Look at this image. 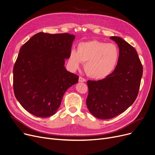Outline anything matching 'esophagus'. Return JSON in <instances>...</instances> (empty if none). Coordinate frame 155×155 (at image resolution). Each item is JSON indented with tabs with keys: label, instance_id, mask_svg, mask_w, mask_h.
I'll return each mask as SVG.
<instances>
[{
	"label": "esophagus",
	"instance_id": "obj_1",
	"mask_svg": "<svg viewBox=\"0 0 155 155\" xmlns=\"http://www.w3.org/2000/svg\"><path fill=\"white\" fill-rule=\"evenodd\" d=\"M79 82H86V79H85L84 78H83L82 77H79Z\"/></svg>",
	"mask_w": 155,
	"mask_h": 155
}]
</instances>
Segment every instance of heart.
<instances>
[{"label":"heart","instance_id":"1","mask_svg":"<svg viewBox=\"0 0 155 155\" xmlns=\"http://www.w3.org/2000/svg\"><path fill=\"white\" fill-rule=\"evenodd\" d=\"M119 55L115 44L92 40L79 43L77 52L74 50L70 51L68 61L74 68H78L80 63L85 64V71L89 77L102 79L114 70Z\"/></svg>","mask_w":155,"mask_h":155}]
</instances>
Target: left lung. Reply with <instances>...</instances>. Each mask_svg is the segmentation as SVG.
I'll use <instances>...</instances> for the list:
<instances>
[{"label":"left lung","instance_id":"1","mask_svg":"<svg viewBox=\"0 0 155 155\" xmlns=\"http://www.w3.org/2000/svg\"><path fill=\"white\" fill-rule=\"evenodd\" d=\"M110 39L119 48L117 67L102 80L87 81V107L93 116L101 119L114 117L134 103L143 75V66L135 49L119 37Z\"/></svg>","mask_w":155,"mask_h":155}]
</instances>
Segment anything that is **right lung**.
Listing matches in <instances>:
<instances>
[{
    "label": "right lung",
    "mask_w": 155,
    "mask_h": 155,
    "mask_svg": "<svg viewBox=\"0 0 155 155\" xmlns=\"http://www.w3.org/2000/svg\"><path fill=\"white\" fill-rule=\"evenodd\" d=\"M75 36L41 32L24 43L13 68L15 98L28 112L37 117L54 115L67 89L78 76L64 68Z\"/></svg>",
    "instance_id": "obj_1"
}]
</instances>
